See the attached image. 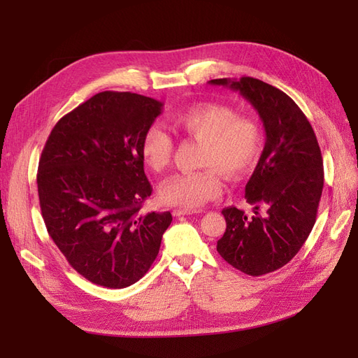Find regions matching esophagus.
Wrapping results in <instances>:
<instances>
[{
	"instance_id": "obj_1",
	"label": "esophagus",
	"mask_w": 358,
	"mask_h": 358,
	"mask_svg": "<svg viewBox=\"0 0 358 358\" xmlns=\"http://www.w3.org/2000/svg\"><path fill=\"white\" fill-rule=\"evenodd\" d=\"M192 213H197V210H189V209H173V215H175V216L192 215Z\"/></svg>"
}]
</instances>
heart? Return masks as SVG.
<instances>
[{
  "label": "heart",
  "mask_w": 358,
  "mask_h": 358,
  "mask_svg": "<svg viewBox=\"0 0 358 358\" xmlns=\"http://www.w3.org/2000/svg\"><path fill=\"white\" fill-rule=\"evenodd\" d=\"M171 125L178 133L203 145L199 166L204 169L179 173L162 182L158 196L166 204L197 209L221 194L220 175L229 180L242 179L262 158V125L252 116L237 115L227 104H192L173 115ZM142 157L150 170H166L173 157L171 137L157 125L149 127L142 140Z\"/></svg>",
  "instance_id": "heart-1"
}]
</instances>
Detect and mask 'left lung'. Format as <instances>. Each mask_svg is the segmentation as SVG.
<instances>
[{
    "instance_id": "1",
    "label": "left lung",
    "mask_w": 358,
    "mask_h": 358,
    "mask_svg": "<svg viewBox=\"0 0 358 358\" xmlns=\"http://www.w3.org/2000/svg\"><path fill=\"white\" fill-rule=\"evenodd\" d=\"M209 83L239 92L264 127L263 154L245 187L254 215L224 209L227 229L216 245L227 263L262 276L285 266L313 229L324 187L321 150L308 117L285 92L254 78Z\"/></svg>"
}]
</instances>
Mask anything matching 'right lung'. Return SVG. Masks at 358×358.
<instances>
[{
	"label": "right lung",
	"instance_id": "obj_1",
	"mask_svg": "<svg viewBox=\"0 0 358 358\" xmlns=\"http://www.w3.org/2000/svg\"><path fill=\"white\" fill-rule=\"evenodd\" d=\"M161 110L145 95L95 94L59 119L41 152L37 187L48 233L92 284H136L171 224L170 212H140L152 192L142 140Z\"/></svg>",
	"mask_w": 358,
	"mask_h": 358
}]
</instances>
